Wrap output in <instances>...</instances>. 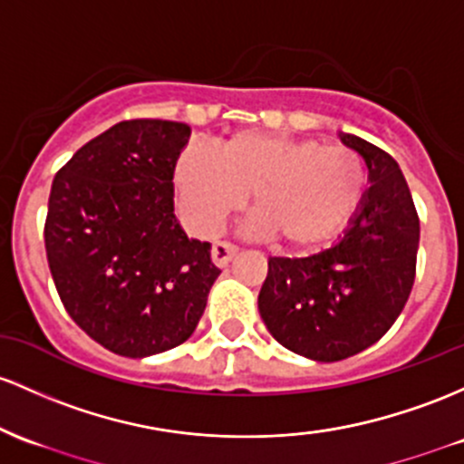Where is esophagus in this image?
<instances>
[{
  "label": "esophagus",
  "mask_w": 464,
  "mask_h": 464,
  "mask_svg": "<svg viewBox=\"0 0 464 464\" xmlns=\"http://www.w3.org/2000/svg\"><path fill=\"white\" fill-rule=\"evenodd\" d=\"M236 253H237V246H233V244L220 242V240L213 242L211 257H213V262H216V266H220V268L227 266V264L236 257Z\"/></svg>",
  "instance_id": "1"
}]
</instances>
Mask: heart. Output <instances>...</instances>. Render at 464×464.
Instances as JSON below:
<instances>
[{
	"label": "heart",
	"mask_w": 464,
	"mask_h": 464,
	"mask_svg": "<svg viewBox=\"0 0 464 464\" xmlns=\"http://www.w3.org/2000/svg\"><path fill=\"white\" fill-rule=\"evenodd\" d=\"M174 180L187 216L202 231H213L248 196L257 233L282 251H310L354 216L368 171L354 151L341 147L240 131L222 142L218 156L187 150Z\"/></svg>",
	"instance_id": "obj_1"
}]
</instances>
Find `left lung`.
Returning a JSON list of instances; mask_svg holds the SVG:
<instances>
[{"mask_svg": "<svg viewBox=\"0 0 464 464\" xmlns=\"http://www.w3.org/2000/svg\"><path fill=\"white\" fill-rule=\"evenodd\" d=\"M368 167L363 193L343 237L310 257H271L257 308L290 353L333 363L376 343L405 308L416 275L420 224L399 162L339 131Z\"/></svg>", "mask_w": 464, "mask_h": 464, "instance_id": "obj_1", "label": "left lung"}]
</instances>
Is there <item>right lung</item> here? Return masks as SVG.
Segmentation results:
<instances>
[{"label":"right lung","mask_w":464,"mask_h":464,"mask_svg":"<svg viewBox=\"0 0 464 464\" xmlns=\"http://www.w3.org/2000/svg\"><path fill=\"white\" fill-rule=\"evenodd\" d=\"M191 127L136 119L85 142L54 176L45 256L65 310L110 353L142 359L185 343L220 275L211 244L174 213Z\"/></svg>","instance_id":"add662e5"}]
</instances>
